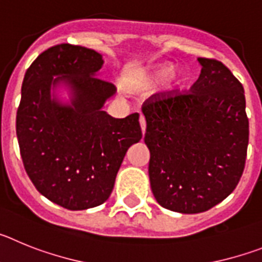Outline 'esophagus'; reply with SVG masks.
<instances>
[{"label":"esophagus","mask_w":262,"mask_h":262,"mask_svg":"<svg viewBox=\"0 0 262 262\" xmlns=\"http://www.w3.org/2000/svg\"><path fill=\"white\" fill-rule=\"evenodd\" d=\"M139 122H140V127H142V133H143V135H144V134H145V128H147V122H145L144 115H140V118H139Z\"/></svg>","instance_id":"esophagus-1"}]
</instances>
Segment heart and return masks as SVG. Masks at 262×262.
I'll return each mask as SVG.
<instances>
[{
	"label": "heart",
	"instance_id": "1",
	"mask_svg": "<svg viewBox=\"0 0 262 262\" xmlns=\"http://www.w3.org/2000/svg\"><path fill=\"white\" fill-rule=\"evenodd\" d=\"M173 72V67L170 64H160V66L154 67L149 71L145 73L144 76V82L145 84L149 85H155V84H160V82H163L164 80L169 77V76L172 75Z\"/></svg>",
	"mask_w": 262,
	"mask_h": 262
}]
</instances>
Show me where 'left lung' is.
Returning a JSON list of instances; mask_svg holds the SVG:
<instances>
[{
    "label": "left lung",
    "instance_id": "8db88e82",
    "mask_svg": "<svg viewBox=\"0 0 262 262\" xmlns=\"http://www.w3.org/2000/svg\"><path fill=\"white\" fill-rule=\"evenodd\" d=\"M198 61L190 90L156 93L142 107L152 193L181 214L207 211L235 190L249 139L242 82L219 60Z\"/></svg>",
    "mask_w": 262,
    "mask_h": 262
}]
</instances>
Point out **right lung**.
I'll use <instances>...</instances> for the list:
<instances>
[{"mask_svg": "<svg viewBox=\"0 0 262 262\" xmlns=\"http://www.w3.org/2000/svg\"><path fill=\"white\" fill-rule=\"evenodd\" d=\"M102 64L101 53L64 43L40 53L23 78L17 111L23 165L36 190L64 209L107 201L127 149L142 139L138 113L117 119L102 110L117 92L96 77ZM59 83L71 90V104L50 94Z\"/></svg>", "mask_w": 262, "mask_h": 262, "instance_id": "add662e5", "label": "right lung"}]
</instances>
